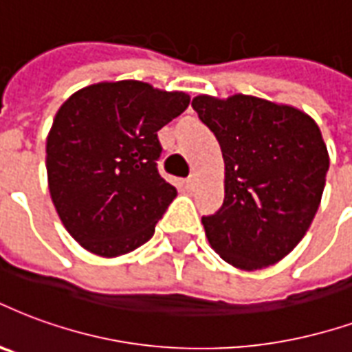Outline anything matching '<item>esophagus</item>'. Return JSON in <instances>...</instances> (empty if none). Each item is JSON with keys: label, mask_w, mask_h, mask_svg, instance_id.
I'll use <instances>...</instances> for the list:
<instances>
[{"label": "esophagus", "mask_w": 352, "mask_h": 352, "mask_svg": "<svg viewBox=\"0 0 352 352\" xmlns=\"http://www.w3.org/2000/svg\"><path fill=\"white\" fill-rule=\"evenodd\" d=\"M197 183H199V179H197V175H190L188 179H186V188H188V190H196L197 188Z\"/></svg>", "instance_id": "obj_1"}]
</instances>
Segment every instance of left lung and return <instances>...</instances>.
Returning <instances> with one entry per match:
<instances>
[{"mask_svg": "<svg viewBox=\"0 0 352 352\" xmlns=\"http://www.w3.org/2000/svg\"><path fill=\"white\" fill-rule=\"evenodd\" d=\"M192 108L222 149L223 205L203 216L205 235L223 261L261 270L304 239L319 209L329 151L314 119L257 96L197 95Z\"/></svg>", "mask_w": 352, "mask_h": 352, "instance_id": "8db88e82", "label": "left lung"}]
</instances>
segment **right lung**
Here are the masks:
<instances>
[{"label":"right lung","mask_w":352,"mask_h":352,"mask_svg":"<svg viewBox=\"0 0 352 352\" xmlns=\"http://www.w3.org/2000/svg\"><path fill=\"white\" fill-rule=\"evenodd\" d=\"M188 104L183 91L138 80L93 83L61 104L46 138L48 188L82 248L110 259L153 236L177 196L156 169V132Z\"/></svg>","instance_id":"right-lung-1"}]
</instances>
